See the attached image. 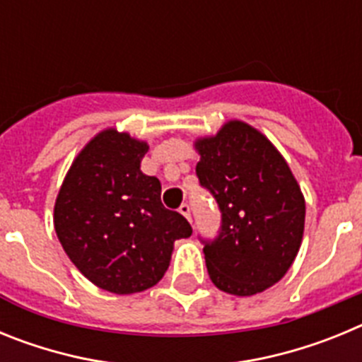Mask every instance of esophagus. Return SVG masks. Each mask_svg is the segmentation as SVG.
Instances as JSON below:
<instances>
[{
  "instance_id": "obj_1",
  "label": "esophagus",
  "mask_w": 362,
  "mask_h": 362,
  "mask_svg": "<svg viewBox=\"0 0 362 362\" xmlns=\"http://www.w3.org/2000/svg\"><path fill=\"white\" fill-rule=\"evenodd\" d=\"M179 212L183 214V216L187 217L188 221L192 219V217H190V204H188V203H183V204H181V206H179Z\"/></svg>"
}]
</instances>
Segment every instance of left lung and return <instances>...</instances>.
Wrapping results in <instances>:
<instances>
[{
    "instance_id": "left-lung-1",
    "label": "left lung",
    "mask_w": 362,
    "mask_h": 362,
    "mask_svg": "<svg viewBox=\"0 0 362 362\" xmlns=\"http://www.w3.org/2000/svg\"><path fill=\"white\" fill-rule=\"evenodd\" d=\"M201 187L221 210L216 239H201L209 276L232 296H254L283 279L305 232V197L268 137L228 121L196 141Z\"/></svg>"
}]
</instances>
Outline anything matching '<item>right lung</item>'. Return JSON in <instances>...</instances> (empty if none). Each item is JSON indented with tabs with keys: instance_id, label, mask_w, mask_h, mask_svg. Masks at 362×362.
I'll return each instance as SVG.
<instances>
[{
	"instance_id": "right-lung-1",
	"label": "right lung",
	"mask_w": 362,
	"mask_h": 362,
	"mask_svg": "<svg viewBox=\"0 0 362 362\" xmlns=\"http://www.w3.org/2000/svg\"><path fill=\"white\" fill-rule=\"evenodd\" d=\"M148 145L107 129L74 159L54 206L63 250L86 279L119 296L158 284L174 241L192 226L161 203V183L141 172Z\"/></svg>"
}]
</instances>
